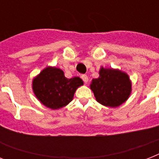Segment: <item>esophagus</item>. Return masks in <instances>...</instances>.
<instances>
[{
  "label": "esophagus",
  "instance_id": "esophagus-1",
  "mask_svg": "<svg viewBox=\"0 0 159 159\" xmlns=\"http://www.w3.org/2000/svg\"><path fill=\"white\" fill-rule=\"evenodd\" d=\"M81 77H82V79L83 80V82H84L85 83H87V82H88V77H87V75H85V74L82 75Z\"/></svg>",
  "mask_w": 159,
  "mask_h": 159
}]
</instances>
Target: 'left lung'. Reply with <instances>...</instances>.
Segmentation results:
<instances>
[{
  "mask_svg": "<svg viewBox=\"0 0 159 159\" xmlns=\"http://www.w3.org/2000/svg\"><path fill=\"white\" fill-rule=\"evenodd\" d=\"M90 88L100 104L108 107H118L130 96L132 83L126 72L102 67L99 77L92 79Z\"/></svg>",
  "mask_w": 159,
  "mask_h": 159,
  "instance_id": "left-lung-1",
  "label": "left lung"
}]
</instances>
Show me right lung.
Returning <instances> with one entry per match:
<instances>
[{"label":"right lung","instance_id":"1","mask_svg":"<svg viewBox=\"0 0 159 159\" xmlns=\"http://www.w3.org/2000/svg\"><path fill=\"white\" fill-rule=\"evenodd\" d=\"M83 85L78 77L67 78L58 67H46L34 77L32 88L36 98L48 108L57 110L72 102L76 90Z\"/></svg>","mask_w":159,"mask_h":159}]
</instances>
